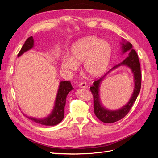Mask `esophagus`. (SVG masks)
I'll use <instances>...</instances> for the list:
<instances>
[{"mask_svg":"<svg viewBox=\"0 0 158 158\" xmlns=\"http://www.w3.org/2000/svg\"><path fill=\"white\" fill-rule=\"evenodd\" d=\"M79 87L80 88H85L87 87V85H86V83H85V82H82L81 83L79 84Z\"/></svg>","mask_w":158,"mask_h":158,"instance_id":"34e87169","label":"esophagus"}]
</instances>
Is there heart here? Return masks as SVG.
I'll use <instances>...</instances> for the list:
<instances>
[{"label":"heart","mask_w":158,"mask_h":158,"mask_svg":"<svg viewBox=\"0 0 158 158\" xmlns=\"http://www.w3.org/2000/svg\"><path fill=\"white\" fill-rule=\"evenodd\" d=\"M113 55L112 46L95 36L82 38L72 46L70 56L62 59L65 69L74 71L78 64L84 63L85 73L92 78L102 75L107 70Z\"/></svg>","instance_id":"obj_1"}]
</instances>
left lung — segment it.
I'll list each match as a JSON object with an SVG mask.
<instances>
[{"instance_id":"8db88e82","label":"left lung","mask_w":158,"mask_h":158,"mask_svg":"<svg viewBox=\"0 0 158 158\" xmlns=\"http://www.w3.org/2000/svg\"><path fill=\"white\" fill-rule=\"evenodd\" d=\"M122 45V49L123 52L130 51H129L128 56L121 63L114 66L111 70L117 68L118 66L121 65H127L129 68L131 69L134 74L135 85V89H134V92L128 103L126 106L123 107L120 109L117 110V111H109V110L104 108L102 106L99 99V88L100 83H101L106 75L103 76L101 78H98L97 80H95L94 82V85L90 87V91L93 95L94 98V113L100 121L105 123H114L121 120L123 117H125L128 113V112L130 111L134 103L135 102L141 88L142 74L140 70V64L139 59H138V55L135 50L132 49V45L131 43L127 42L125 44H123Z\"/></svg>"}]
</instances>
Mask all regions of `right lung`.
I'll return each instance as SVG.
<instances>
[{
    "mask_svg": "<svg viewBox=\"0 0 158 158\" xmlns=\"http://www.w3.org/2000/svg\"><path fill=\"white\" fill-rule=\"evenodd\" d=\"M33 46V39L31 36L28 37L23 45L21 50L18 52V56H20L23 52L31 49ZM74 88L72 86L70 81H62L56 95L55 107L53 111L49 117L45 118H35L27 117L29 119L37 124L45 126H54L60 123L64 116V106L66 104V98L68 94Z\"/></svg>",
    "mask_w": 158,
    "mask_h": 158,
    "instance_id": "obj_1",
    "label": "right lung"
}]
</instances>
